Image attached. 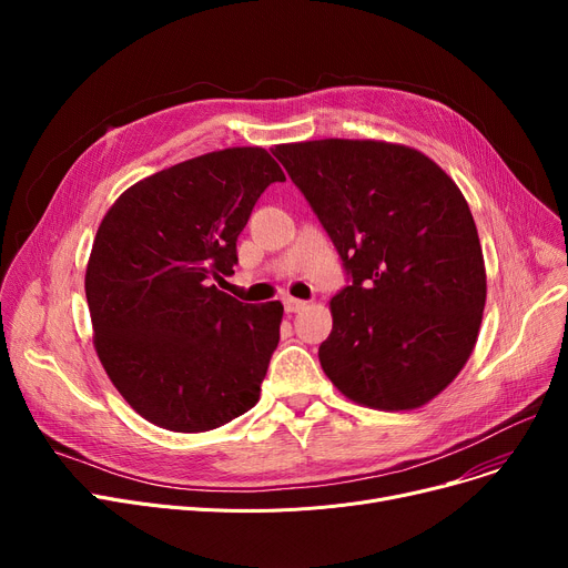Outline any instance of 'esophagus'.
<instances>
[{
    "label": "esophagus",
    "mask_w": 568,
    "mask_h": 568,
    "mask_svg": "<svg viewBox=\"0 0 568 568\" xmlns=\"http://www.w3.org/2000/svg\"><path fill=\"white\" fill-rule=\"evenodd\" d=\"M306 306H308V302L294 300V296H287V300H285V311H287V313H300V311H304Z\"/></svg>",
    "instance_id": "obj_1"
}]
</instances>
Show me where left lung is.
Masks as SVG:
<instances>
[{"label": "left lung", "mask_w": 568, "mask_h": 568, "mask_svg": "<svg viewBox=\"0 0 568 568\" xmlns=\"http://www.w3.org/2000/svg\"><path fill=\"white\" fill-rule=\"evenodd\" d=\"M274 154L352 276L329 302L322 371L356 405L424 407L458 377L484 320L486 264L465 195L398 142L326 138Z\"/></svg>", "instance_id": "obj_1"}]
</instances>
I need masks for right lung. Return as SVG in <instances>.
Segmentation results:
<instances>
[{
    "label": "right lung",
    "instance_id": "1",
    "mask_svg": "<svg viewBox=\"0 0 568 568\" xmlns=\"http://www.w3.org/2000/svg\"><path fill=\"white\" fill-rule=\"evenodd\" d=\"M285 182L262 146H230L161 170L114 200L94 236L84 292L99 359L159 428L206 433L260 400L283 304H242L236 236L264 189Z\"/></svg>",
    "mask_w": 568,
    "mask_h": 568
}]
</instances>
